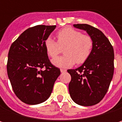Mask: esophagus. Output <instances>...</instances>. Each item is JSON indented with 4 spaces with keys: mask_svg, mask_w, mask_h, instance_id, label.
<instances>
[{
    "mask_svg": "<svg viewBox=\"0 0 122 122\" xmlns=\"http://www.w3.org/2000/svg\"><path fill=\"white\" fill-rule=\"evenodd\" d=\"M60 71H61V73H65V72H66V69H63V68H61Z\"/></svg>",
    "mask_w": 122,
    "mask_h": 122,
    "instance_id": "obj_1",
    "label": "esophagus"
}]
</instances>
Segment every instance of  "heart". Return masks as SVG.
<instances>
[{
  "label": "heart",
  "instance_id": "1",
  "mask_svg": "<svg viewBox=\"0 0 122 122\" xmlns=\"http://www.w3.org/2000/svg\"><path fill=\"white\" fill-rule=\"evenodd\" d=\"M57 41L48 37L44 41V48L47 55L54 59L64 49L66 55L52 60V63L59 68H69L76 62L78 64L84 63L90 56L92 48V38L83 35L81 31L72 27H66L56 34Z\"/></svg>",
  "mask_w": 122,
  "mask_h": 122
}]
</instances>
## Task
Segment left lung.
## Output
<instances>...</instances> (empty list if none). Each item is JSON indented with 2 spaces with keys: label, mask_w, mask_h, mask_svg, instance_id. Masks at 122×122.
<instances>
[{
  "label": "left lung",
  "mask_w": 122,
  "mask_h": 122,
  "mask_svg": "<svg viewBox=\"0 0 122 122\" xmlns=\"http://www.w3.org/2000/svg\"><path fill=\"white\" fill-rule=\"evenodd\" d=\"M73 27L85 30L93 41L89 58L76 69L67 71L71 76L68 85L71 99L78 105L92 106L99 103L107 93L114 74V49L109 39L98 29L87 25Z\"/></svg>",
  "instance_id": "1"
}]
</instances>
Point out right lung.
Listing matches in <instances>:
<instances>
[{"label": "right lung", "mask_w": 122, "mask_h": 122, "mask_svg": "<svg viewBox=\"0 0 122 122\" xmlns=\"http://www.w3.org/2000/svg\"><path fill=\"white\" fill-rule=\"evenodd\" d=\"M56 25H37L26 30L10 46L7 72L16 96L27 105H37L51 95L61 71L50 62L44 41ZM43 67L45 69L42 70Z\"/></svg>", "instance_id": "add662e5"}]
</instances>
